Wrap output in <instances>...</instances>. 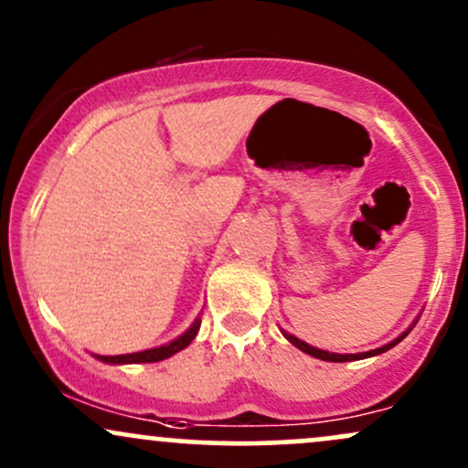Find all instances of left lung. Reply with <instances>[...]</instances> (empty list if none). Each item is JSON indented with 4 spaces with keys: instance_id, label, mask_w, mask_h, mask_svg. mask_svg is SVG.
Masks as SVG:
<instances>
[{
    "instance_id": "1",
    "label": "left lung",
    "mask_w": 468,
    "mask_h": 468,
    "mask_svg": "<svg viewBox=\"0 0 468 468\" xmlns=\"http://www.w3.org/2000/svg\"><path fill=\"white\" fill-rule=\"evenodd\" d=\"M418 321V319H416ZM416 321H413V324L407 327L405 332H402V335H399L394 338V341H389V343H385L383 347H376V350H369V352H358V354H336V352H327V350H319V347H314V346H310V343H305V341H302V338H297L294 335H290V332H286V330H282V335L288 338L290 343H292L294 347H299V350L302 352H305V354H310V356H314V358H321V361H330V363H346V361H361V358H369V356H378V354H383V352H388V350H391V347L394 346H399V343L402 341V338H405L407 335H410L411 332V327L416 325Z\"/></svg>"
}]
</instances>
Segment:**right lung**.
Wrapping results in <instances>:
<instances>
[{
    "label": "right lung",
    "mask_w": 468,
    "mask_h": 468,
    "mask_svg": "<svg viewBox=\"0 0 468 468\" xmlns=\"http://www.w3.org/2000/svg\"><path fill=\"white\" fill-rule=\"evenodd\" d=\"M197 330H200V316L189 325V330H185L178 338L174 341L165 343V346L152 347V350H141V352H132V354H116V356H101V354H92L94 358L103 361L107 365H132V363H158L165 361V358L174 356L180 350H185L186 346L196 338Z\"/></svg>",
    "instance_id": "obj_1"
}]
</instances>
